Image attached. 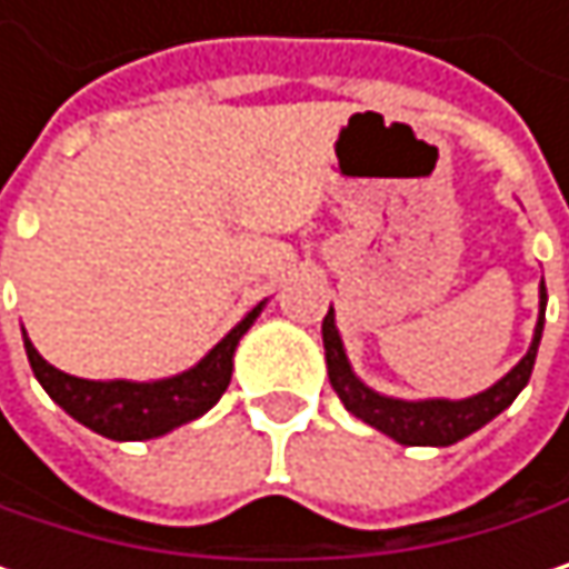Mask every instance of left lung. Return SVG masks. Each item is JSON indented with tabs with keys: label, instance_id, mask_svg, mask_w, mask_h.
Segmentation results:
<instances>
[{
	"label": "left lung",
	"instance_id": "obj_1",
	"mask_svg": "<svg viewBox=\"0 0 569 569\" xmlns=\"http://www.w3.org/2000/svg\"><path fill=\"white\" fill-rule=\"evenodd\" d=\"M543 311H547V288L540 281V315H537L531 347L518 360V367L511 373H505L495 387H488L478 396H468V399H392V396L370 390L350 370L340 330L333 323V308H330L320 323L327 377H330V387L340 396V402L347 406V412H353L367 426L380 429L399 446H456L459 439L478 432L485 422H491L498 412H505L518 399V392L528 387L537 347H540V333H543Z\"/></svg>",
	"mask_w": 569,
	"mask_h": 569
}]
</instances>
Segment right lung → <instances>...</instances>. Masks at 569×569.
<instances>
[{
    "label": "right lung",
    "mask_w": 569,
    "mask_h": 569,
    "mask_svg": "<svg viewBox=\"0 0 569 569\" xmlns=\"http://www.w3.org/2000/svg\"><path fill=\"white\" fill-rule=\"evenodd\" d=\"M264 301L251 308L196 367L177 377L153 380V383H130V380H81L51 367L26 337V353L32 363L36 380L44 392L81 426L113 442H143L173 432L209 412L232 380V357L254 318L261 315Z\"/></svg>",
    "instance_id": "obj_1"
}]
</instances>
